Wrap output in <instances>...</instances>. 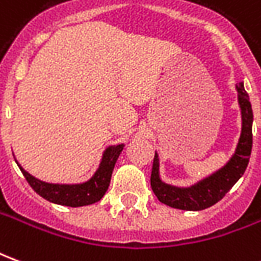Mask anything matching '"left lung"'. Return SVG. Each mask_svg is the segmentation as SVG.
Listing matches in <instances>:
<instances>
[{
    "mask_svg": "<svg viewBox=\"0 0 261 261\" xmlns=\"http://www.w3.org/2000/svg\"><path fill=\"white\" fill-rule=\"evenodd\" d=\"M238 96L242 109V134L235 155L230 158L224 168L217 173L207 177L205 180L197 183L196 186L189 189H177L165 185L159 179V159L155 153L151 172V187L155 196L161 202L166 205L186 211H200L211 207L215 202L222 200L225 194L233 187L236 181L241 179L250 159L253 144V110L252 103L249 100V95L245 91V86L239 82Z\"/></svg>",
    "mask_w": 261,
    "mask_h": 261,
    "instance_id": "left-lung-1",
    "label": "left lung"
}]
</instances>
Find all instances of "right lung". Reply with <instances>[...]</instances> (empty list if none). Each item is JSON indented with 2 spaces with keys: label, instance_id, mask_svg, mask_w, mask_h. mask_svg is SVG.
Returning a JSON list of instances; mask_svg holds the SVG:
<instances>
[{
  "label": "right lung",
  "instance_id": "add662e5",
  "mask_svg": "<svg viewBox=\"0 0 261 261\" xmlns=\"http://www.w3.org/2000/svg\"><path fill=\"white\" fill-rule=\"evenodd\" d=\"M123 147L124 145L108 148L95 176L91 180L82 185H50V183L37 180L36 177L29 175L20 165L19 169L22 170V173L32 189L39 196H42L50 202H56L60 205H67V207L89 205V204L99 201L105 196L110 185V177H112L116 161L119 158L120 152L123 151Z\"/></svg>",
  "mask_w": 261,
  "mask_h": 261
}]
</instances>
